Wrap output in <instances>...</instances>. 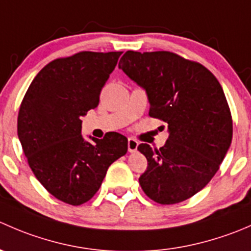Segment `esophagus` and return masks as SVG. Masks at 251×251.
Listing matches in <instances>:
<instances>
[{"label": "esophagus", "mask_w": 251, "mask_h": 251, "mask_svg": "<svg viewBox=\"0 0 251 251\" xmlns=\"http://www.w3.org/2000/svg\"><path fill=\"white\" fill-rule=\"evenodd\" d=\"M138 148V142L136 140H133V138H128L127 141V149L130 153H135L136 151H137Z\"/></svg>", "instance_id": "1"}]
</instances>
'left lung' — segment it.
I'll list each match as a JSON object with an SVG mask.
<instances>
[{"label": "left lung", "mask_w": 251, "mask_h": 251, "mask_svg": "<svg viewBox=\"0 0 251 251\" xmlns=\"http://www.w3.org/2000/svg\"><path fill=\"white\" fill-rule=\"evenodd\" d=\"M119 68L146 91L149 115L168 124L165 146H138L148 160L142 189L164 205L191 198L217 173L231 146V111L221 85L201 64L166 50H127Z\"/></svg>", "instance_id": "left-lung-1"}]
</instances>
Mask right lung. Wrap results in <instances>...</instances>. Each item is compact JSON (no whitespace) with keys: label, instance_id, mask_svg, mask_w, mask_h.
<instances>
[{"label":"right lung","instance_id":"right-lung-1","mask_svg":"<svg viewBox=\"0 0 251 251\" xmlns=\"http://www.w3.org/2000/svg\"><path fill=\"white\" fill-rule=\"evenodd\" d=\"M123 52H80L47 64L27 88L18 137L40 183L59 201L80 205L100 189L108 168L127 151L118 132L103 140L81 135V118L100 95Z\"/></svg>","mask_w":251,"mask_h":251}]
</instances>
